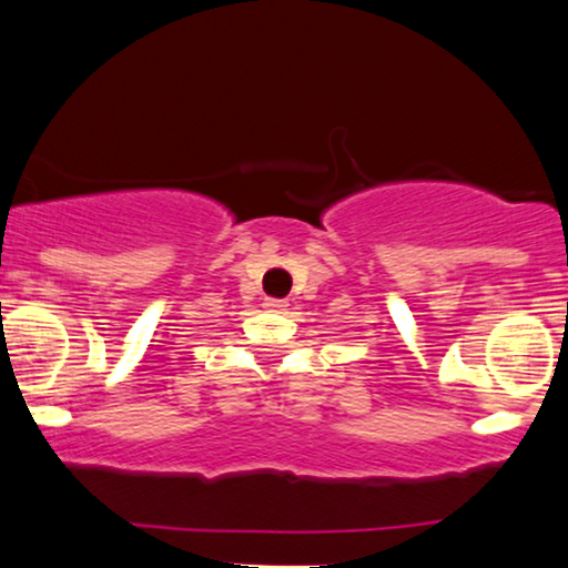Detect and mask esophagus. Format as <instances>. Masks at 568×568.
Here are the masks:
<instances>
[{
    "mask_svg": "<svg viewBox=\"0 0 568 568\" xmlns=\"http://www.w3.org/2000/svg\"><path fill=\"white\" fill-rule=\"evenodd\" d=\"M285 301H267V308H272V312H285Z\"/></svg>",
    "mask_w": 568,
    "mask_h": 568,
    "instance_id": "esophagus-1",
    "label": "esophagus"
}]
</instances>
